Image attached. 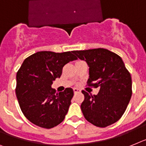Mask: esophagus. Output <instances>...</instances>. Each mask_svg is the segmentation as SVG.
<instances>
[{
    "instance_id": "esophagus-1",
    "label": "esophagus",
    "mask_w": 146,
    "mask_h": 146,
    "mask_svg": "<svg viewBox=\"0 0 146 146\" xmlns=\"http://www.w3.org/2000/svg\"><path fill=\"white\" fill-rule=\"evenodd\" d=\"M73 92H74V94H77V93H80L81 90L78 88H73Z\"/></svg>"
}]
</instances>
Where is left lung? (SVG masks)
Segmentation results:
<instances>
[{
  "label": "left lung",
  "instance_id": "left-lung-1",
  "mask_svg": "<svg viewBox=\"0 0 146 146\" xmlns=\"http://www.w3.org/2000/svg\"><path fill=\"white\" fill-rule=\"evenodd\" d=\"M89 66L88 86L100 88L97 95L82 90L81 109L84 118L95 126L105 128L119 119L132 95L131 76L119 56L107 49L73 51Z\"/></svg>",
  "mask_w": 146,
  "mask_h": 146
}]
</instances>
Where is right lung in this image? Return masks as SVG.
<instances>
[{"instance_id": "add662e5", "label": "right lung", "mask_w": 146, "mask_h": 146, "mask_svg": "<svg viewBox=\"0 0 146 146\" xmlns=\"http://www.w3.org/2000/svg\"><path fill=\"white\" fill-rule=\"evenodd\" d=\"M73 53L37 52L26 58L17 72L15 94L18 103L26 118L35 125L49 129L64 119L73 90L67 88L56 93L51 84L62 76L66 64L77 59Z\"/></svg>"}]
</instances>
